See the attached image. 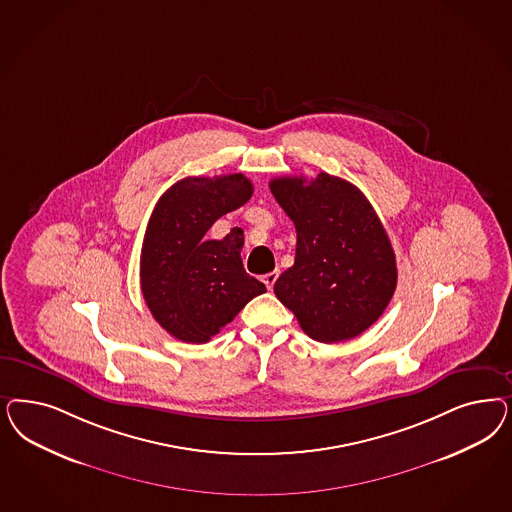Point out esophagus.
Segmentation results:
<instances>
[{"label": "esophagus", "instance_id": "1", "mask_svg": "<svg viewBox=\"0 0 512 512\" xmlns=\"http://www.w3.org/2000/svg\"><path fill=\"white\" fill-rule=\"evenodd\" d=\"M277 277H279V271H271V273H267L264 275L265 286H267V290H273V286H275V282H277Z\"/></svg>", "mask_w": 512, "mask_h": 512}]
</instances>
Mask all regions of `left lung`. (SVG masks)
<instances>
[{
	"mask_svg": "<svg viewBox=\"0 0 512 512\" xmlns=\"http://www.w3.org/2000/svg\"><path fill=\"white\" fill-rule=\"evenodd\" d=\"M269 188L297 233L296 260L275 294L314 341L360 335L379 320L397 284L396 254L375 209L360 188L328 173L273 179Z\"/></svg>",
	"mask_w": 512,
	"mask_h": 512,
	"instance_id": "1",
	"label": "left lung"
}]
</instances>
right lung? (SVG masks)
Returning a JSON list of instances; mask_svg holds the SVG:
<instances>
[{"label":"right lung","mask_w":512,"mask_h":512,"mask_svg":"<svg viewBox=\"0 0 512 512\" xmlns=\"http://www.w3.org/2000/svg\"><path fill=\"white\" fill-rule=\"evenodd\" d=\"M254 188L243 173L186 177L158 199L141 250V290L154 320L184 343L201 345L231 322L264 282L241 260L243 230L220 241L205 233L245 205Z\"/></svg>","instance_id":"1"}]
</instances>
